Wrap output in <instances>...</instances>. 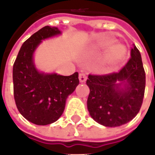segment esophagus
<instances>
[{
    "instance_id": "obj_1",
    "label": "esophagus",
    "mask_w": 155,
    "mask_h": 155,
    "mask_svg": "<svg viewBox=\"0 0 155 155\" xmlns=\"http://www.w3.org/2000/svg\"><path fill=\"white\" fill-rule=\"evenodd\" d=\"M79 80H80L81 82H84V81H86V80H87L86 74H84V73H81V74H79Z\"/></svg>"
}]
</instances>
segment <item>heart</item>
<instances>
[{
    "instance_id": "b5f03b06",
    "label": "heart",
    "mask_w": 155,
    "mask_h": 155,
    "mask_svg": "<svg viewBox=\"0 0 155 155\" xmlns=\"http://www.w3.org/2000/svg\"><path fill=\"white\" fill-rule=\"evenodd\" d=\"M110 43H107L106 45H109ZM124 55V49L121 47L120 45H114L113 47L110 49V51L107 54V60L108 64H114L117 63L118 61L122 60Z\"/></svg>"
}]
</instances>
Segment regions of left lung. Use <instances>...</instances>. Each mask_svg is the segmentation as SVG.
Wrapping results in <instances>:
<instances>
[{"mask_svg": "<svg viewBox=\"0 0 155 155\" xmlns=\"http://www.w3.org/2000/svg\"><path fill=\"white\" fill-rule=\"evenodd\" d=\"M131 57L118 72L90 74L86 84L90 88L88 110L97 123L107 127L120 126L139 113L145 90V72L140 51L135 45ZM126 82L124 89L117 82Z\"/></svg>", "mask_w": 155, "mask_h": 155, "instance_id": "1", "label": "left lung"}]
</instances>
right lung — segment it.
Here are the masks:
<instances>
[{
    "mask_svg": "<svg viewBox=\"0 0 155 155\" xmlns=\"http://www.w3.org/2000/svg\"><path fill=\"white\" fill-rule=\"evenodd\" d=\"M56 27L45 26L23 43L13 64V88L16 107L30 122L46 125L63 114L68 95L79 84V74H45L36 71L33 52L41 40L60 34Z\"/></svg>",
    "mask_w": 155,
    "mask_h": 155,
    "instance_id": "obj_1",
    "label": "right lung"
}]
</instances>
